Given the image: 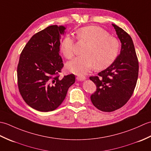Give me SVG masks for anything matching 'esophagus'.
<instances>
[{
    "label": "esophagus",
    "mask_w": 151,
    "mask_h": 151,
    "mask_svg": "<svg viewBox=\"0 0 151 151\" xmlns=\"http://www.w3.org/2000/svg\"><path fill=\"white\" fill-rule=\"evenodd\" d=\"M76 79H77L78 81H83L86 79V76H83V75H78V76H76Z\"/></svg>",
    "instance_id": "1"
}]
</instances>
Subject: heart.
I'll list each match as a JSON object with an SVG mask.
<instances>
[{
	"label": "heart",
	"instance_id": "heart-1",
	"mask_svg": "<svg viewBox=\"0 0 151 151\" xmlns=\"http://www.w3.org/2000/svg\"><path fill=\"white\" fill-rule=\"evenodd\" d=\"M76 37L87 45L83 50L84 55L76 57L67 63V68L75 74H84L93 67L97 70L106 68L114 62L120 49L119 41L100 27L88 26L76 31ZM60 50L67 59L75 54V40L66 36L60 44Z\"/></svg>",
	"mask_w": 151,
	"mask_h": 151
}]
</instances>
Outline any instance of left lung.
I'll list each match as a JSON object with an SVG mask.
<instances>
[{
	"label": "left lung",
	"instance_id": "8db88e82",
	"mask_svg": "<svg viewBox=\"0 0 151 151\" xmlns=\"http://www.w3.org/2000/svg\"><path fill=\"white\" fill-rule=\"evenodd\" d=\"M121 43L119 55L108 68L89 79L97 87L91 95L93 104L99 110L111 112L129 101L138 77L139 62L132 38L123 29L112 24Z\"/></svg>",
	"mask_w": 151,
	"mask_h": 151
}]
</instances>
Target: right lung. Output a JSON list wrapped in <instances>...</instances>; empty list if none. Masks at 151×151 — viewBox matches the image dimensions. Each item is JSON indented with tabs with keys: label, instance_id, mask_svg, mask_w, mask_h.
I'll use <instances>...</instances> for the list:
<instances>
[{
	"label": "right lung",
	"instance_id": "1",
	"mask_svg": "<svg viewBox=\"0 0 151 151\" xmlns=\"http://www.w3.org/2000/svg\"><path fill=\"white\" fill-rule=\"evenodd\" d=\"M65 28L52 25L35 34L21 53L17 65L19 93L25 102L40 111H53L62 103L75 82L73 74L60 77L61 35Z\"/></svg>",
	"mask_w": 151,
	"mask_h": 151
}]
</instances>
